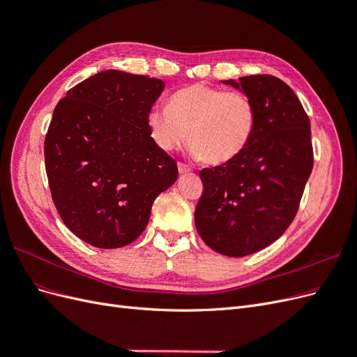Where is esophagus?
<instances>
[{
  "label": "esophagus",
  "mask_w": 357,
  "mask_h": 357,
  "mask_svg": "<svg viewBox=\"0 0 357 357\" xmlns=\"http://www.w3.org/2000/svg\"><path fill=\"white\" fill-rule=\"evenodd\" d=\"M177 167H178V172H180V174H189V172H192V168L188 167L186 164H181V162H178Z\"/></svg>",
  "instance_id": "obj_1"
}]
</instances>
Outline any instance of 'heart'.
Listing matches in <instances>:
<instances>
[{
  "instance_id": "obj_1",
  "label": "heart",
  "mask_w": 357,
  "mask_h": 357,
  "mask_svg": "<svg viewBox=\"0 0 357 357\" xmlns=\"http://www.w3.org/2000/svg\"><path fill=\"white\" fill-rule=\"evenodd\" d=\"M256 109L243 92L197 83L172 93L168 109L155 107L147 126L155 146L172 153L189 142L190 155L210 164L240 156L256 129Z\"/></svg>"
}]
</instances>
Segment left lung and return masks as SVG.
<instances>
[{
  "label": "left lung",
  "mask_w": 357,
  "mask_h": 357,
  "mask_svg": "<svg viewBox=\"0 0 357 357\" xmlns=\"http://www.w3.org/2000/svg\"><path fill=\"white\" fill-rule=\"evenodd\" d=\"M222 83L253 101L256 129L240 156L199 172L195 226L214 252L243 257L273 244L295 219L312 169L311 125L295 92L274 75Z\"/></svg>",
  "instance_id": "8db88e82"
}]
</instances>
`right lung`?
I'll list each match as a JSON object with an SVG mask.
<instances>
[{
    "mask_svg": "<svg viewBox=\"0 0 357 357\" xmlns=\"http://www.w3.org/2000/svg\"><path fill=\"white\" fill-rule=\"evenodd\" d=\"M165 82L105 70L75 84L53 112L45 139L52 199L67 228L98 248L135 241L176 160L159 150L147 114Z\"/></svg>",
    "mask_w": 357,
    "mask_h": 357,
    "instance_id": "add662e5",
    "label": "right lung"
}]
</instances>
